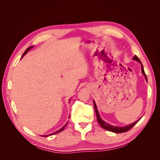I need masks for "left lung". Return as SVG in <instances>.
Wrapping results in <instances>:
<instances>
[{"label":"left lung","mask_w":160,"mask_h":160,"mask_svg":"<svg viewBox=\"0 0 160 160\" xmlns=\"http://www.w3.org/2000/svg\"><path fill=\"white\" fill-rule=\"evenodd\" d=\"M133 59L135 61H138L139 63H141V66H142V72L143 75H144L145 78H146V81H148V79H147V76L146 75V73H145V71H144V69H143V65L142 64L141 61H140V60L139 59V58L135 55L133 57ZM93 105H94V108H95V113H96V115H97V119H98V122H99V125H101V127H102L103 129L108 130V131H109V132H114V133H123V132H128V131H129V129H132L134 125L136 124L140 120L138 119V121H136V122H134L133 123L129 125H126V126H124V127H118V126H113V125H111L108 123H106L105 122H104V121L101 118V116L98 112V108H97V105L95 104V101H93Z\"/></svg>","instance_id":"8db88e82"}]
</instances>
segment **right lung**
I'll use <instances>...</instances> for the list:
<instances>
[{
	"instance_id": "1",
	"label": "right lung",
	"mask_w": 160,
	"mask_h": 160,
	"mask_svg": "<svg viewBox=\"0 0 160 160\" xmlns=\"http://www.w3.org/2000/svg\"><path fill=\"white\" fill-rule=\"evenodd\" d=\"M34 46H31V47H28V49H26V51H25V52H24L23 53V55H22V57H21V59H22V58L24 57V55H25V54H26V53L28 51H29L31 49H32V48ZM71 99H69V101H70ZM69 117H70V115H69ZM67 123H68V122H67ZM67 123L64 125V126H62V128H61L60 129H59V130H57V131H56V132H55L54 133H51V134H49V135H42V137H49V136H50V135H55V134H56V133H59V132H62V130H63L64 129H65V128L66 127V125H67Z\"/></svg>"
}]
</instances>
